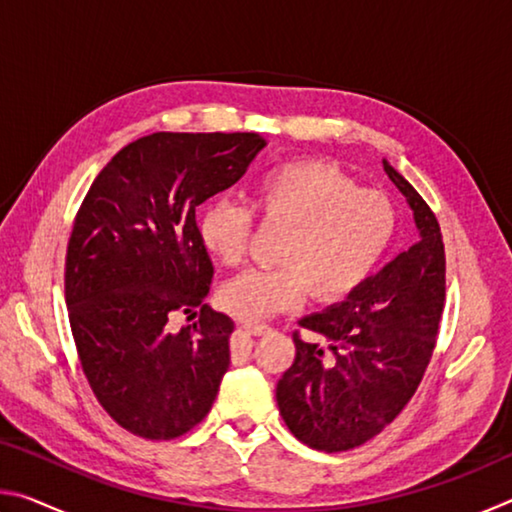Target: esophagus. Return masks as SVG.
<instances>
[{
  "label": "esophagus",
  "instance_id": "esophagus-1",
  "mask_svg": "<svg viewBox=\"0 0 512 512\" xmlns=\"http://www.w3.org/2000/svg\"><path fill=\"white\" fill-rule=\"evenodd\" d=\"M244 329H248V332H250V334H255V336H262V334H268V332H271L273 327L262 325V323H244Z\"/></svg>",
  "mask_w": 512,
  "mask_h": 512
}]
</instances>
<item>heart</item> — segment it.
<instances>
[{
  "mask_svg": "<svg viewBox=\"0 0 512 512\" xmlns=\"http://www.w3.org/2000/svg\"><path fill=\"white\" fill-rule=\"evenodd\" d=\"M253 207L268 221L289 223L280 266L248 268L221 289V305L244 320L291 309L314 287L334 302L361 289L395 237V207L379 189L357 187L332 162L302 158L280 162L253 183ZM253 210L232 198H214L198 216V239L221 264L235 266L248 253Z\"/></svg>",
  "mask_w": 512,
  "mask_h": 512,
  "instance_id": "heart-1",
  "label": "heart"
}]
</instances>
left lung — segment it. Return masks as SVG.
Wrapping results in <instances>:
<instances>
[{
	"label": "left lung",
	"instance_id": "left-lung-1",
	"mask_svg": "<svg viewBox=\"0 0 512 512\" xmlns=\"http://www.w3.org/2000/svg\"><path fill=\"white\" fill-rule=\"evenodd\" d=\"M386 176L413 210L418 241L361 289L300 327L296 359L277 381V406L293 436L320 452L354 449L391 424L420 386L445 307V246L436 214L402 173Z\"/></svg>",
	"mask_w": 512,
	"mask_h": 512
}]
</instances>
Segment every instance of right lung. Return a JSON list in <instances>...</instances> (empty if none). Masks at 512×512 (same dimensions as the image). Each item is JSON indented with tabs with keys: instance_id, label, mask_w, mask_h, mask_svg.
Segmentation results:
<instances>
[{
	"instance_id": "1",
	"label": "right lung",
	"mask_w": 512,
	"mask_h": 512,
	"mask_svg": "<svg viewBox=\"0 0 512 512\" xmlns=\"http://www.w3.org/2000/svg\"><path fill=\"white\" fill-rule=\"evenodd\" d=\"M264 146L257 133L146 135L83 198L65 259L69 325L92 393L135 436L178 438L212 409L235 323L203 305L214 266L196 207L235 185ZM196 306L194 324L170 327Z\"/></svg>"
}]
</instances>
